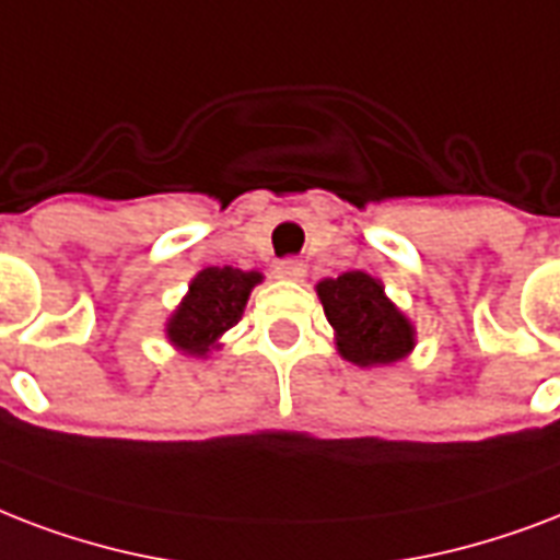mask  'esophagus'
Listing matches in <instances>:
<instances>
[{
  "instance_id": "esophagus-1",
  "label": "esophagus",
  "mask_w": 560,
  "mask_h": 560,
  "mask_svg": "<svg viewBox=\"0 0 560 560\" xmlns=\"http://www.w3.org/2000/svg\"><path fill=\"white\" fill-rule=\"evenodd\" d=\"M275 271L277 277H283V280H303V277H306V266H303L301 259H280Z\"/></svg>"
}]
</instances>
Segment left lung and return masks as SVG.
<instances>
[{
    "label": "left lung",
    "mask_w": 560,
    "mask_h": 560,
    "mask_svg": "<svg viewBox=\"0 0 560 560\" xmlns=\"http://www.w3.org/2000/svg\"><path fill=\"white\" fill-rule=\"evenodd\" d=\"M336 350L359 368H383L400 362L418 345L409 315L385 294L383 280L365 271H345L315 285Z\"/></svg>",
    "instance_id": "1"
}]
</instances>
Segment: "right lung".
<instances>
[{
	"label": "right lung",
	"instance_id": "1",
	"mask_svg": "<svg viewBox=\"0 0 560 560\" xmlns=\"http://www.w3.org/2000/svg\"><path fill=\"white\" fill-rule=\"evenodd\" d=\"M259 283L262 271H242L233 266L201 268L166 318V341L184 357L207 359L221 348L224 332L240 324L250 292Z\"/></svg>",
	"mask_w": 560,
	"mask_h": 560
}]
</instances>
